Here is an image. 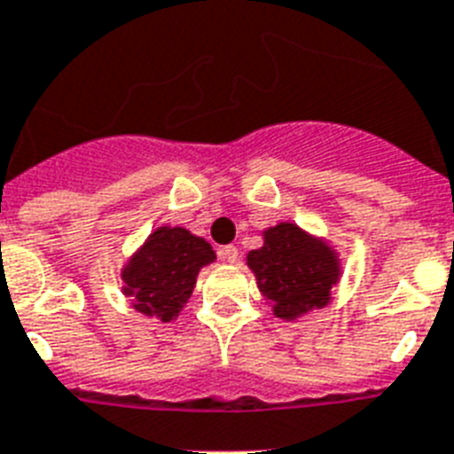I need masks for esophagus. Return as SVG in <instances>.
<instances>
[{
	"label": "esophagus",
	"instance_id": "esophagus-1",
	"mask_svg": "<svg viewBox=\"0 0 454 454\" xmlns=\"http://www.w3.org/2000/svg\"><path fill=\"white\" fill-rule=\"evenodd\" d=\"M219 258H221V261H223V262H238V258H239L238 247H233V245L221 247V249H219Z\"/></svg>",
	"mask_w": 454,
	"mask_h": 454
}]
</instances>
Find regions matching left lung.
<instances>
[{
    "label": "left lung",
    "mask_w": 454,
    "mask_h": 454,
    "mask_svg": "<svg viewBox=\"0 0 454 454\" xmlns=\"http://www.w3.org/2000/svg\"><path fill=\"white\" fill-rule=\"evenodd\" d=\"M258 291L281 321H298L333 300L341 279V258L325 238L293 221L262 231V247L247 254Z\"/></svg>",
    "instance_id": "obj_1"
}]
</instances>
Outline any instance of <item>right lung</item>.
Segmentation results:
<instances>
[{"label": "right lung", "instance_id": "obj_1", "mask_svg": "<svg viewBox=\"0 0 454 454\" xmlns=\"http://www.w3.org/2000/svg\"><path fill=\"white\" fill-rule=\"evenodd\" d=\"M215 261L205 238L182 226H159L121 265V293L138 314L170 323L192 298L200 268Z\"/></svg>", "mask_w": 454, "mask_h": 454}]
</instances>
